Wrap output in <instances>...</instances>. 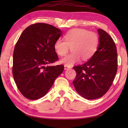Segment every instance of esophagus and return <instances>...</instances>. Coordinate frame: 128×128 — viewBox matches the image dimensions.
I'll return each mask as SVG.
<instances>
[{
    "mask_svg": "<svg viewBox=\"0 0 128 128\" xmlns=\"http://www.w3.org/2000/svg\"><path fill=\"white\" fill-rule=\"evenodd\" d=\"M64 70H68V69H71V67H70V66H66V65H64Z\"/></svg>",
    "mask_w": 128,
    "mask_h": 128,
    "instance_id": "1",
    "label": "esophagus"
}]
</instances>
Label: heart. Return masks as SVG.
<instances>
[{"mask_svg":"<svg viewBox=\"0 0 128 128\" xmlns=\"http://www.w3.org/2000/svg\"><path fill=\"white\" fill-rule=\"evenodd\" d=\"M65 41L57 40L54 45V50L59 56H64L71 47L72 53L60 59V64L71 66L79 62L90 59L98 46L99 38L95 32L85 29L74 28L69 31L64 36Z\"/></svg>","mask_w":128,"mask_h":128,"instance_id":"b5f03b06","label":"heart"}]
</instances>
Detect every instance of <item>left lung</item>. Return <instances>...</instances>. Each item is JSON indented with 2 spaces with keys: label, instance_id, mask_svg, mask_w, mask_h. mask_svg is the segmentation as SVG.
I'll list each match as a JSON object with an SVG mask.
<instances>
[{
  "label": "left lung",
  "instance_id": "left-lung-1",
  "mask_svg": "<svg viewBox=\"0 0 128 128\" xmlns=\"http://www.w3.org/2000/svg\"><path fill=\"white\" fill-rule=\"evenodd\" d=\"M97 31L99 44L97 50L84 64L73 67L77 74L73 85L78 94L87 100L101 97L107 92L118 67L114 41L106 31Z\"/></svg>",
  "mask_w": 128,
  "mask_h": 128
}]
</instances>
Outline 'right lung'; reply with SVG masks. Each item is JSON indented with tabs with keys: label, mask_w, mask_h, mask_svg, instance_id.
Instances as JSON below:
<instances>
[{
	"label": "right lung",
	"mask_w": 128,
	"mask_h": 128,
	"mask_svg": "<svg viewBox=\"0 0 128 128\" xmlns=\"http://www.w3.org/2000/svg\"><path fill=\"white\" fill-rule=\"evenodd\" d=\"M62 31L53 26L36 23L24 30L13 52V74L17 88L28 99L44 96L63 72V65L49 66L58 59L55 42Z\"/></svg>",
	"instance_id": "obj_1"
}]
</instances>
